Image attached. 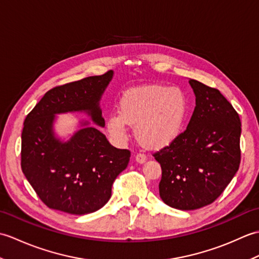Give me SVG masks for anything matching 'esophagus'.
Wrapping results in <instances>:
<instances>
[{"instance_id":"34e87169","label":"esophagus","mask_w":259,"mask_h":259,"mask_svg":"<svg viewBox=\"0 0 259 259\" xmlns=\"http://www.w3.org/2000/svg\"><path fill=\"white\" fill-rule=\"evenodd\" d=\"M147 160V156L145 153H138V155L136 156V161L138 163H144Z\"/></svg>"}]
</instances>
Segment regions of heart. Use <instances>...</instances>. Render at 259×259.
I'll return each mask as SVG.
<instances>
[{"label": "heart", "instance_id": "obj_1", "mask_svg": "<svg viewBox=\"0 0 259 259\" xmlns=\"http://www.w3.org/2000/svg\"><path fill=\"white\" fill-rule=\"evenodd\" d=\"M188 110V97L178 87H139L120 99L119 112L109 115L108 130L114 138L123 139L128 124H137V137L141 142L153 148L164 147L181 134Z\"/></svg>", "mask_w": 259, "mask_h": 259}]
</instances>
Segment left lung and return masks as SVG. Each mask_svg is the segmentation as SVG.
Listing matches in <instances>:
<instances>
[{"label": "left lung", "mask_w": 259, "mask_h": 259, "mask_svg": "<svg viewBox=\"0 0 259 259\" xmlns=\"http://www.w3.org/2000/svg\"><path fill=\"white\" fill-rule=\"evenodd\" d=\"M196 107L187 129L153 153L162 176L159 194L168 206L195 210L213 202L237 172L241 122L219 90L190 79Z\"/></svg>", "instance_id": "1"}]
</instances>
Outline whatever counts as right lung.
<instances>
[{"label":"right lung","mask_w":259,"mask_h":259,"mask_svg":"<svg viewBox=\"0 0 259 259\" xmlns=\"http://www.w3.org/2000/svg\"><path fill=\"white\" fill-rule=\"evenodd\" d=\"M113 71L49 90L26 115L22 131L21 168L38 198L56 210L85 214L102 208L111 187L126 168L130 151L110 145L101 131L82 121L68 141L53 131L56 114L85 112L104 126L100 100Z\"/></svg>","instance_id":"obj_1"}]
</instances>
